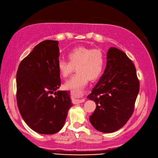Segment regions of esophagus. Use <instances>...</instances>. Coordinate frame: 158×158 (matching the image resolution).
Listing matches in <instances>:
<instances>
[{
	"label": "esophagus",
	"mask_w": 158,
	"mask_h": 158,
	"mask_svg": "<svg viewBox=\"0 0 158 158\" xmlns=\"http://www.w3.org/2000/svg\"><path fill=\"white\" fill-rule=\"evenodd\" d=\"M85 102V99L84 98H81L79 99H76V103H83Z\"/></svg>",
	"instance_id": "obj_1"
}]
</instances>
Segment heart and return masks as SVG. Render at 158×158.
<instances>
[{"label":"heart","instance_id":"obj_1","mask_svg":"<svg viewBox=\"0 0 158 158\" xmlns=\"http://www.w3.org/2000/svg\"><path fill=\"white\" fill-rule=\"evenodd\" d=\"M69 60H60L58 63V70L63 78H67L76 66V73L66 81L64 87L75 94L81 92L89 80L97 79L103 68L104 55L98 49L85 46H78L68 53Z\"/></svg>","mask_w":158,"mask_h":158}]
</instances>
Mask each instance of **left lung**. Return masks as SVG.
I'll return each mask as SVG.
<instances>
[{
  "instance_id": "1",
  "label": "left lung",
  "mask_w": 158,
  "mask_h": 158,
  "mask_svg": "<svg viewBox=\"0 0 158 158\" xmlns=\"http://www.w3.org/2000/svg\"><path fill=\"white\" fill-rule=\"evenodd\" d=\"M104 73L88 98L96 104L89 121L96 130L110 133L131 118L140 89L136 68L125 52L110 47Z\"/></svg>"
}]
</instances>
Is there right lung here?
I'll list each match as a JSON object with an SVG mask.
<instances>
[{
    "instance_id": "add662e5",
    "label": "right lung",
    "mask_w": 158,
    "mask_h": 158,
    "mask_svg": "<svg viewBox=\"0 0 158 158\" xmlns=\"http://www.w3.org/2000/svg\"><path fill=\"white\" fill-rule=\"evenodd\" d=\"M58 45L53 40L40 43L21 61L16 73L19 111L28 127L43 135L60 131L73 106L69 92H56L61 84Z\"/></svg>"
}]
</instances>
